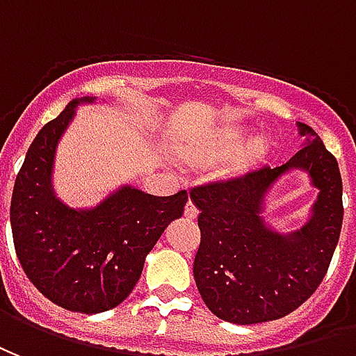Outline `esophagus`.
Listing matches in <instances>:
<instances>
[{
    "label": "esophagus",
    "mask_w": 356,
    "mask_h": 356,
    "mask_svg": "<svg viewBox=\"0 0 356 356\" xmlns=\"http://www.w3.org/2000/svg\"><path fill=\"white\" fill-rule=\"evenodd\" d=\"M184 214H186V218H189V220H195L197 214H199V210H197V207L193 204V201H189V203L186 204V210H184Z\"/></svg>",
    "instance_id": "34e87169"
}]
</instances>
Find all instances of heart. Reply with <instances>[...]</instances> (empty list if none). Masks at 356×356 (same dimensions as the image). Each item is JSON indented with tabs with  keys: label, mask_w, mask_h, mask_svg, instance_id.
Listing matches in <instances>:
<instances>
[{
	"label": "heart",
	"mask_w": 356,
	"mask_h": 356,
	"mask_svg": "<svg viewBox=\"0 0 356 356\" xmlns=\"http://www.w3.org/2000/svg\"><path fill=\"white\" fill-rule=\"evenodd\" d=\"M248 134L243 129H229V131H222L214 134L212 138L207 140L203 146L197 152V161H214L222 159V157H232L236 155L222 170L224 176H241L248 172L252 165L267 153V142L266 140H254L252 144L243 149Z\"/></svg>",
	"instance_id": "obj_1"
}]
</instances>
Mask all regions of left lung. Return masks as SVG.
<instances>
[{
    "mask_svg": "<svg viewBox=\"0 0 356 356\" xmlns=\"http://www.w3.org/2000/svg\"><path fill=\"white\" fill-rule=\"evenodd\" d=\"M302 149L281 167L191 189L201 245L193 261L199 294L233 324H258L298 309L328 271L343 222L336 157L309 124L298 123ZM302 170L319 189L310 220L282 234L263 218L266 193L282 175Z\"/></svg>",
    "mask_w": 356,
    "mask_h": 356,
    "instance_id": "1",
    "label": "left lung"
}]
</instances>
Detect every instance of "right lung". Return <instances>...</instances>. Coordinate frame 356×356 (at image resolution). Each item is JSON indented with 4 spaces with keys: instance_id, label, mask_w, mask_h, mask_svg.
Wrapping results in <instances>:
<instances>
[{
    "instance_id": "right-lung-1",
    "label": "right lung",
    "mask_w": 356,
    "mask_h": 356,
    "mask_svg": "<svg viewBox=\"0 0 356 356\" xmlns=\"http://www.w3.org/2000/svg\"><path fill=\"white\" fill-rule=\"evenodd\" d=\"M95 100H72L38 132L11 199L13 241L28 279L53 303L85 315L127 300L146 256L188 203L186 191L155 197L127 184L90 209L62 203L53 188L56 146L75 108Z\"/></svg>"
}]
</instances>
